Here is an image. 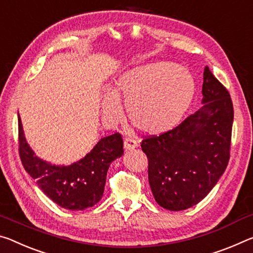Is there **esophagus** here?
<instances>
[{"label":"esophagus","instance_id":"1","mask_svg":"<svg viewBox=\"0 0 253 253\" xmlns=\"http://www.w3.org/2000/svg\"><path fill=\"white\" fill-rule=\"evenodd\" d=\"M138 147V141L132 138H126L124 140V149L126 150H132V149H134Z\"/></svg>","mask_w":253,"mask_h":253}]
</instances>
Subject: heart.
Wrapping results in <instances>:
<instances>
[{
    "label": "heart",
    "mask_w": 253,
    "mask_h": 253,
    "mask_svg": "<svg viewBox=\"0 0 253 253\" xmlns=\"http://www.w3.org/2000/svg\"><path fill=\"white\" fill-rule=\"evenodd\" d=\"M195 94V81L187 69L172 63H154L131 68L120 75L112 92L104 95L102 111L110 121L127 115L140 130L161 134L175 127Z\"/></svg>",
    "instance_id": "obj_1"
}]
</instances>
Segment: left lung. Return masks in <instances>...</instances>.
Wrapping results in <instances>:
<instances>
[{"instance_id":"1","label":"left lung","mask_w":253,"mask_h":253,"mask_svg":"<svg viewBox=\"0 0 253 253\" xmlns=\"http://www.w3.org/2000/svg\"><path fill=\"white\" fill-rule=\"evenodd\" d=\"M203 106L175 129L144 139L148 177L156 202L166 210L196 205L212 190L230 159L233 104L206 66Z\"/></svg>"}]
</instances>
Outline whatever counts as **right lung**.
Masks as SVG:
<instances>
[{
	"mask_svg": "<svg viewBox=\"0 0 253 253\" xmlns=\"http://www.w3.org/2000/svg\"><path fill=\"white\" fill-rule=\"evenodd\" d=\"M19 117V152L26 171L60 208L83 211L99 202L112 161L123 155L120 133L102 138L84 158L69 166L53 165L36 156L28 144Z\"/></svg>",
	"mask_w": 253,
	"mask_h": 253,
	"instance_id": "add662e5",
	"label": "right lung"
}]
</instances>
